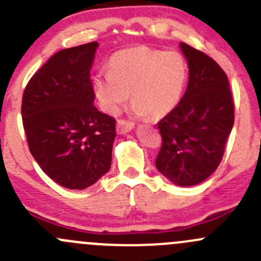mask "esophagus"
Listing matches in <instances>:
<instances>
[{"label":"esophagus","mask_w":261,"mask_h":261,"mask_svg":"<svg viewBox=\"0 0 261 261\" xmlns=\"http://www.w3.org/2000/svg\"><path fill=\"white\" fill-rule=\"evenodd\" d=\"M133 127H134V122H131V121L123 120V118L117 120V133L120 134V135H123V134L128 133Z\"/></svg>","instance_id":"34e87169"}]
</instances>
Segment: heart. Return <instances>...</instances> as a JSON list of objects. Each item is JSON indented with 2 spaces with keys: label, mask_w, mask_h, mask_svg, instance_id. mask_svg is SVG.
<instances>
[{
  "label": "heart",
  "mask_w": 261,
  "mask_h": 261,
  "mask_svg": "<svg viewBox=\"0 0 261 261\" xmlns=\"http://www.w3.org/2000/svg\"><path fill=\"white\" fill-rule=\"evenodd\" d=\"M187 77L188 67L178 51L135 46L115 53L109 72L98 70L92 87L99 106L109 114H118L131 92L136 114L162 117L179 103Z\"/></svg>",
  "instance_id": "b5f03b06"
}]
</instances>
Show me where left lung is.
<instances>
[{
  "instance_id": "1",
  "label": "left lung",
  "mask_w": 261,
  "mask_h": 261,
  "mask_svg": "<svg viewBox=\"0 0 261 261\" xmlns=\"http://www.w3.org/2000/svg\"><path fill=\"white\" fill-rule=\"evenodd\" d=\"M188 60L187 91L173 111L158 122L162 146L155 165L174 184L196 186L222 160L233 126L235 106L222 68L203 51L180 43Z\"/></svg>"
}]
</instances>
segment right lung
<instances>
[{
    "instance_id": "add662e5",
    "label": "right lung",
    "mask_w": 261,
    "mask_h": 261,
    "mask_svg": "<svg viewBox=\"0 0 261 261\" xmlns=\"http://www.w3.org/2000/svg\"><path fill=\"white\" fill-rule=\"evenodd\" d=\"M96 41L63 49L30 78L21 115L29 150L43 172L68 189H84L111 167L116 120L93 105Z\"/></svg>"
}]
</instances>
